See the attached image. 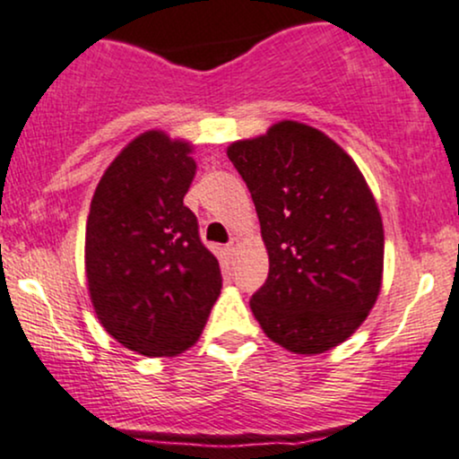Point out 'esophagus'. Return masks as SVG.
I'll use <instances>...</instances> for the list:
<instances>
[{"label": "esophagus", "instance_id": "obj_1", "mask_svg": "<svg viewBox=\"0 0 459 459\" xmlns=\"http://www.w3.org/2000/svg\"><path fill=\"white\" fill-rule=\"evenodd\" d=\"M236 249H238V238H231L230 243H228V247H225V251H228V254L231 255Z\"/></svg>", "mask_w": 459, "mask_h": 459}]
</instances>
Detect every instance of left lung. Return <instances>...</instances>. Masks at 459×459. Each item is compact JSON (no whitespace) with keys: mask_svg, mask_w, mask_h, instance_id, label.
I'll return each instance as SVG.
<instances>
[{"mask_svg":"<svg viewBox=\"0 0 459 459\" xmlns=\"http://www.w3.org/2000/svg\"><path fill=\"white\" fill-rule=\"evenodd\" d=\"M269 251V277L251 297L273 342L329 351L364 323L382 288L384 225L367 179L316 127L280 121L228 147Z\"/></svg>","mask_w":459,"mask_h":459,"instance_id":"obj_1","label":"left lung"}]
</instances>
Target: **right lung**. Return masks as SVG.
Returning a JSON list of instances; mask_svg holds the SVG:
<instances>
[{"instance_id": "1", "label": "right lung", "mask_w": 459, "mask_h": 459, "mask_svg": "<svg viewBox=\"0 0 459 459\" xmlns=\"http://www.w3.org/2000/svg\"><path fill=\"white\" fill-rule=\"evenodd\" d=\"M193 145L149 130L97 184L86 221V280L97 318L123 347L173 358L202 336L221 295L219 260L184 205Z\"/></svg>"}]
</instances>
